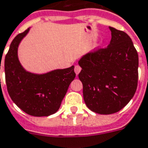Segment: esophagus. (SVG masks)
I'll use <instances>...</instances> for the list:
<instances>
[{
  "label": "esophagus",
  "instance_id": "1",
  "mask_svg": "<svg viewBox=\"0 0 148 148\" xmlns=\"http://www.w3.org/2000/svg\"><path fill=\"white\" fill-rule=\"evenodd\" d=\"M82 68L80 66H78V65H77V66H75V67H74V72L76 73V74H78L79 73H80V71H81Z\"/></svg>",
  "mask_w": 148,
  "mask_h": 148
}]
</instances>
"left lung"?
Wrapping results in <instances>:
<instances>
[{
    "label": "left lung",
    "mask_w": 148,
    "mask_h": 148,
    "mask_svg": "<svg viewBox=\"0 0 148 148\" xmlns=\"http://www.w3.org/2000/svg\"><path fill=\"white\" fill-rule=\"evenodd\" d=\"M110 29V44L90 52L78 62L85 103L101 114L123 109L138 86L139 56L132 39L123 31Z\"/></svg>",
    "instance_id": "obj_1"
}]
</instances>
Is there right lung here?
<instances>
[{"label": "right lung", "mask_w": 148, "mask_h": 148, "mask_svg": "<svg viewBox=\"0 0 148 148\" xmlns=\"http://www.w3.org/2000/svg\"><path fill=\"white\" fill-rule=\"evenodd\" d=\"M29 30L27 29L16 35L5 55L7 90L13 103L24 112L32 116H49L59 109L69 86L76 76L74 66L40 75L25 71L18 61L17 47Z\"/></svg>", "instance_id": "add662e5"}]
</instances>
